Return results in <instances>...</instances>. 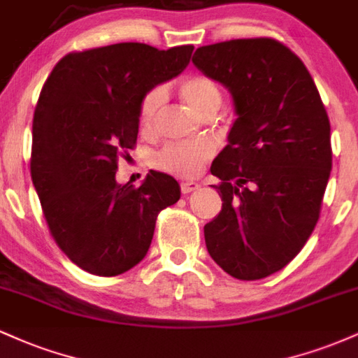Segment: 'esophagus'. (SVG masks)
I'll return each mask as SVG.
<instances>
[{
	"mask_svg": "<svg viewBox=\"0 0 358 358\" xmlns=\"http://www.w3.org/2000/svg\"><path fill=\"white\" fill-rule=\"evenodd\" d=\"M180 188H182V193H185V195H187V193H192V192L199 190L200 185L196 183V182H182V183H180Z\"/></svg>",
	"mask_w": 358,
	"mask_h": 358,
	"instance_id": "obj_1",
	"label": "esophagus"
}]
</instances>
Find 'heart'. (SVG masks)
<instances>
[{"label": "heart", "mask_w": 358, "mask_h": 358, "mask_svg": "<svg viewBox=\"0 0 358 358\" xmlns=\"http://www.w3.org/2000/svg\"><path fill=\"white\" fill-rule=\"evenodd\" d=\"M180 96L196 116H203L205 113L212 109L217 110L222 102L219 85L203 76L185 77L180 84ZM162 102V89H153L146 94L141 106H139V124L143 129L153 127ZM212 153L213 148L210 143H175V145H168L159 151V155L156 156V165L166 171L193 176L202 170V165L210 158Z\"/></svg>", "instance_id": "obj_1"}]
</instances>
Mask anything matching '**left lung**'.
Returning <instances> with one entry per match:
<instances>
[{
	"label": "left lung",
	"instance_id": "8db88e82",
	"mask_svg": "<svg viewBox=\"0 0 358 358\" xmlns=\"http://www.w3.org/2000/svg\"><path fill=\"white\" fill-rule=\"evenodd\" d=\"M195 67L231 92L236 121L212 163L222 210L203 227L213 261L262 279L306 244L331 171L330 121L310 72L273 38L196 48Z\"/></svg>",
	"mask_w": 358,
	"mask_h": 358
}]
</instances>
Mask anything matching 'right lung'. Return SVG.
I'll return each mask as SVG.
<instances>
[{"label": "right lung", "mask_w": 358, "mask_h": 358, "mask_svg": "<svg viewBox=\"0 0 358 358\" xmlns=\"http://www.w3.org/2000/svg\"><path fill=\"white\" fill-rule=\"evenodd\" d=\"M193 45L158 50L114 43L69 53L36 104L31 180L53 239L79 268L117 276L145 259L156 217L178 202L173 176L153 171L119 185V156L136 145L139 106L187 69Z\"/></svg>", "instance_id": "right-lung-1"}]
</instances>
